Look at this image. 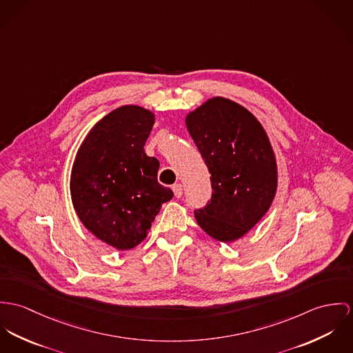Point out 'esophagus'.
Segmentation results:
<instances>
[{"label":"esophagus","mask_w":353,"mask_h":353,"mask_svg":"<svg viewBox=\"0 0 353 353\" xmlns=\"http://www.w3.org/2000/svg\"><path fill=\"white\" fill-rule=\"evenodd\" d=\"M172 190H173L176 197H181V196H183V185H181V184H174V185L172 187Z\"/></svg>","instance_id":"obj_1"}]
</instances>
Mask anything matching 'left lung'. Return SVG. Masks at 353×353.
I'll list each match as a JSON object with an SVG mask.
<instances>
[{
  "label": "left lung",
  "instance_id": "1",
  "mask_svg": "<svg viewBox=\"0 0 353 353\" xmlns=\"http://www.w3.org/2000/svg\"><path fill=\"white\" fill-rule=\"evenodd\" d=\"M185 123L211 174L212 195L195 210L196 222L218 241H235L272 204L277 169L270 139L246 108L223 97L204 103Z\"/></svg>",
  "mask_w": 353,
  "mask_h": 353
}]
</instances>
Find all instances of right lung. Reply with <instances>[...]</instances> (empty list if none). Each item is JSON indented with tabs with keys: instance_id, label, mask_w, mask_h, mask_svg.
I'll use <instances>...</instances> for the list:
<instances>
[{
	"instance_id": "add662e5",
	"label": "right lung",
	"mask_w": 353,
	"mask_h": 353,
	"mask_svg": "<svg viewBox=\"0 0 353 353\" xmlns=\"http://www.w3.org/2000/svg\"><path fill=\"white\" fill-rule=\"evenodd\" d=\"M154 115L124 105L94 124L73 165L70 191L83 226L119 250L141 243L162 203L173 197L158 183L159 162L145 153Z\"/></svg>"
}]
</instances>
